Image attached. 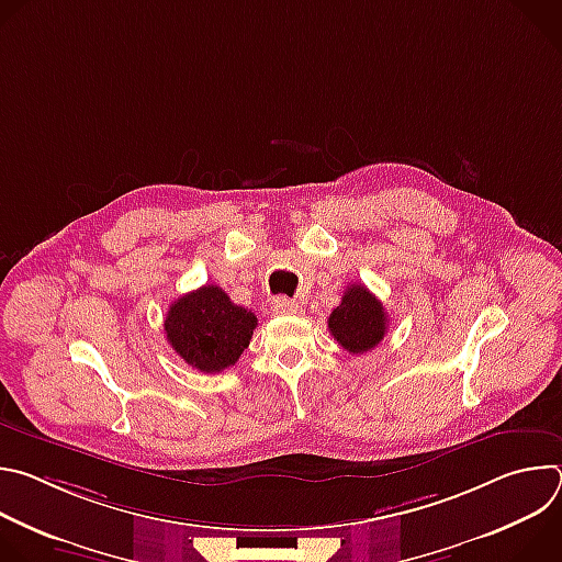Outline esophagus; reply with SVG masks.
<instances>
[{"instance_id":"esophagus-1","label":"esophagus","mask_w":562,"mask_h":562,"mask_svg":"<svg viewBox=\"0 0 562 562\" xmlns=\"http://www.w3.org/2000/svg\"><path fill=\"white\" fill-rule=\"evenodd\" d=\"M271 308H273L276 313H280V315H297V313H302V304L295 302V300H289V297H284V295L273 297Z\"/></svg>"}]
</instances>
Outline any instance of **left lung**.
Instances as JSON below:
<instances>
[{
	"label": "left lung",
	"mask_w": 562,
	"mask_h": 562,
	"mask_svg": "<svg viewBox=\"0 0 562 562\" xmlns=\"http://www.w3.org/2000/svg\"><path fill=\"white\" fill-rule=\"evenodd\" d=\"M334 340L349 353H364L380 345L386 331V313L382 302L364 286H347L340 306L329 315Z\"/></svg>",
	"instance_id": "1"
}]
</instances>
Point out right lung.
Listing matches in <instances>:
<instances>
[{"label":"right lung","instance_id":"add662e5","mask_svg":"<svg viewBox=\"0 0 562 562\" xmlns=\"http://www.w3.org/2000/svg\"><path fill=\"white\" fill-rule=\"evenodd\" d=\"M256 327V313L233 304L215 284L178 297L165 319L169 345L202 373H220L235 364L249 347Z\"/></svg>","mask_w":562,"mask_h":562}]
</instances>
